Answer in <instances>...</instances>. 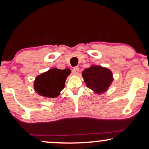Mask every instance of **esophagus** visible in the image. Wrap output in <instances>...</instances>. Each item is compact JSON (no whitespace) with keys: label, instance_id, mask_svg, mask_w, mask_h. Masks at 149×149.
Returning <instances> with one entry per match:
<instances>
[{"label":"esophagus","instance_id":"34e87169","mask_svg":"<svg viewBox=\"0 0 149 149\" xmlns=\"http://www.w3.org/2000/svg\"><path fill=\"white\" fill-rule=\"evenodd\" d=\"M79 72V67H74V68H73L72 69V73L74 74H78Z\"/></svg>","mask_w":149,"mask_h":149}]
</instances>
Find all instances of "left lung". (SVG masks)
Wrapping results in <instances>:
<instances>
[{
    "label": "left lung",
    "instance_id": "left-lung-1",
    "mask_svg": "<svg viewBox=\"0 0 149 149\" xmlns=\"http://www.w3.org/2000/svg\"><path fill=\"white\" fill-rule=\"evenodd\" d=\"M82 77L87 87L96 93H102L107 91L113 81L111 70L96 65L85 68L82 72Z\"/></svg>",
    "mask_w": 149,
    "mask_h": 149
}]
</instances>
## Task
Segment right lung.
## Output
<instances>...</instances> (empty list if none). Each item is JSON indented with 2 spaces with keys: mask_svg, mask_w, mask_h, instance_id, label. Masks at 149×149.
<instances>
[{
  "mask_svg": "<svg viewBox=\"0 0 149 149\" xmlns=\"http://www.w3.org/2000/svg\"><path fill=\"white\" fill-rule=\"evenodd\" d=\"M70 73L68 68L60 70L54 68L38 75L34 84L36 92L42 96L56 97L64 88L65 81Z\"/></svg>",
  "mask_w": 149,
  "mask_h": 149,
  "instance_id": "obj_1",
  "label": "right lung"
}]
</instances>
